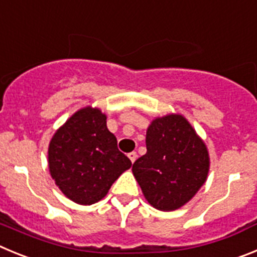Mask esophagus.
I'll return each mask as SVG.
<instances>
[{
    "label": "esophagus",
    "mask_w": 257,
    "mask_h": 257,
    "mask_svg": "<svg viewBox=\"0 0 257 257\" xmlns=\"http://www.w3.org/2000/svg\"><path fill=\"white\" fill-rule=\"evenodd\" d=\"M128 157L131 159L132 163H134V161L137 160V152H131V154L128 155Z\"/></svg>",
    "instance_id": "34e87169"
}]
</instances>
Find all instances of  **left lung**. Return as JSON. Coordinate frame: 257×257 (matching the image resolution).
Returning a JSON list of instances; mask_svg holds the SVG:
<instances>
[{
	"instance_id": "8db88e82",
	"label": "left lung",
	"mask_w": 257,
	"mask_h": 257,
	"mask_svg": "<svg viewBox=\"0 0 257 257\" xmlns=\"http://www.w3.org/2000/svg\"><path fill=\"white\" fill-rule=\"evenodd\" d=\"M146 147L147 152L132 168L146 200L161 211L179 209L206 182V145L186 117L170 114L152 120Z\"/></svg>"
}]
</instances>
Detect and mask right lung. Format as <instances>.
Masks as SVG:
<instances>
[{
	"instance_id": "right-lung-1",
	"label": "right lung",
	"mask_w": 257,
	"mask_h": 257,
	"mask_svg": "<svg viewBox=\"0 0 257 257\" xmlns=\"http://www.w3.org/2000/svg\"><path fill=\"white\" fill-rule=\"evenodd\" d=\"M132 166L98 108L71 115L48 146V168L56 186L79 205H92L107 195L115 180Z\"/></svg>"
}]
</instances>
